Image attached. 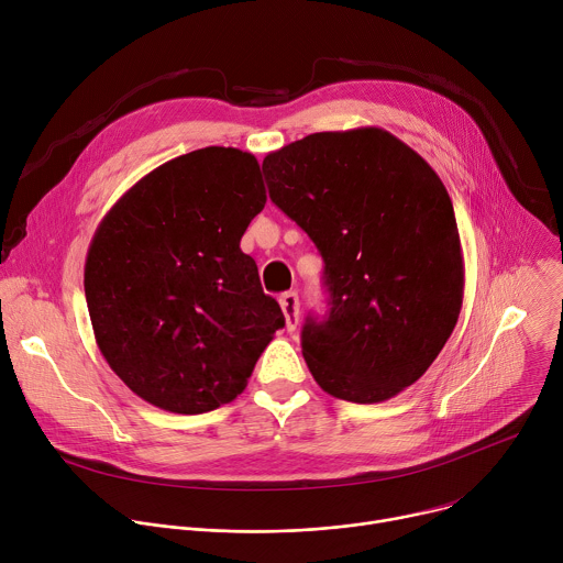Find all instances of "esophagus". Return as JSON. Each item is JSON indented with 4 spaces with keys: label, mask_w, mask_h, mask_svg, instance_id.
Wrapping results in <instances>:
<instances>
[{
    "label": "esophagus",
    "mask_w": 563,
    "mask_h": 563,
    "mask_svg": "<svg viewBox=\"0 0 563 563\" xmlns=\"http://www.w3.org/2000/svg\"><path fill=\"white\" fill-rule=\"evenodd\" d=\"M280 307H283V313H285V328L287 332H294L300 323V300H298V294L296 291H285L280 296Z\"/></svg>",
    "instance_id": "1"
}]
</instances>
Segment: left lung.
<instances>
[{
    "mask_svg": "<svg viewBox=\"0 0 563 563\" xmlns=\"http://www.w3.org/2000/svg\"><path fill=\"white\" fill-rule=\"evenodd\" d=\"M272 200L325 261L330 313L307 318L302 356L316 383L380 404L419 380L463 305V254L448 189L385 129L296 140L263 159Z\"/></svg>",
    "mask_w": 563,
    "mask_h": 563,
    "instance_id": "1",
    "label": "left lung"
}]
</instances>
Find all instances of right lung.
I'll use <instances>...</instances> for the list:
<instances>
[{
    "label": "right lung",
    "mask_w": 563,
    "mask_h": 563,
    "mask_svg": "<svg viewBox=\"0 0 563 563\" xmlns=\"http://www.w3.org/2000/svg\"><path fill=\"white\" fill-rule=\"evenodd\" d=\"M267 202L258 159L205 146L140 178L89 245L85 294L109 367L146 404L211 412L285 325L240 238Z\"/></svg>",
    "instance_id": "right-lung-1"
}]
</instances>
